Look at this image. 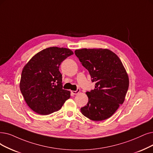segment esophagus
<instances>
[{
	"instance_id": "obj_1",
	"label": "esophagus",
	"mask_w": 153,
	"mask_h": 153,
	"mask_svg": "<svg viewBox=\"0 0 153 153\" xmlns=\"http://www.w3.org/2000/svg\"><path fill=\"white\" fill-rule=\"evenodd\" d=\"M80 88H77L76 90H75V91H71V93H72L73 95H76V94H78L79 92H80Z\"/></svg>"
}]
</instances>
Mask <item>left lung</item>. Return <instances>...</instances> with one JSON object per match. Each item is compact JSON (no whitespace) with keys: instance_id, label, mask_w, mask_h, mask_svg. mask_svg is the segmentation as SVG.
Segmentation results:
<instances>
[{"instance_id":"obj_1","label":"left lung","mask_w":153,"mask_h":153,"mask_svg":"<svg viewBox=\"0 0 153 153\" xmlns=\"http://www.w3.org/2000/svg\"><path fill=\"white\" fill-rule=\"evenodd\" d=\"M75 54L95 82V88L87 91L88 102L81 112L92 120H105L125 100L129 83L124 67L119 57L107 49H82Z\"/></svg>"}]
</instances>
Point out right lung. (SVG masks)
<instances>
[{"mask_svg": "<svg viewBox=\"0 0 153 153\" xmlns=\"http://www.w3.org/2000/svg\"><path fill=\"white\" fill-rule=\"evenodd\" d=\"M73 54L69 49L50 47L34 55L24 67L20 90L27 105L41 115L59 111L70 91L63 88L62 75L59 71L63 61Z\"/></svg>", "mask_w": 153, "mask_h": 153, "instance_id": "add662e5", "label": "right lung"}]
</instances>
